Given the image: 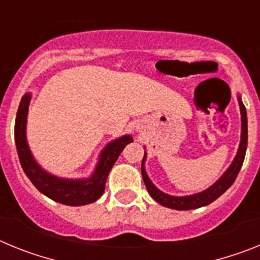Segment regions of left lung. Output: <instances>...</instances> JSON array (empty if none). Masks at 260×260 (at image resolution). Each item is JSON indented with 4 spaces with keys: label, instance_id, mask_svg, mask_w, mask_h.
Listing matches in <instances>:
<instances>
[{
    "label": "left lung",
    "instance_id": "8db88e82",
    "mask_svg": "<svg viewBox=\"0 0 260 260\" xmlns=\"http://www.w3.org/2000/svg\"><path fill=\"white\" fill-rule=\"evenodd\" d=\"M238 104H240L241 110V142L240 147H238L237 155L234 157L233 162L231 167L224 172L219 180L216 181L212 186H210L208 189L204 191L198 192V194L187 195V197H173V195L165 194V192L160 191V190L151 182L146 173V168H144V162H146V152H144L143 160H142V176H143L144 185L147 187L148 194L155 199L157 203L161 206L172 210H178V211H185V210H195V208L203 207L207 204L212 203L213 201L219 198L220 195L224 194L226 190L233 185L234 180L237 178L240 169L243 164L245 160V155H246V147H247V114H246V108L243 105L241 96H238Z\"/></svg>",
    "mask_w": 260,
    "mask_h": 260
}]
</instances>
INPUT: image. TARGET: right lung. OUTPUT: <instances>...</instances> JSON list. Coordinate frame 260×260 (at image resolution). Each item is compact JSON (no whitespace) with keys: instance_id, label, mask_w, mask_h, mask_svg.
Listing matches in <instances>:
<instances>
[{"instance_id":"add662e5","label":"right lung","mask_w":260,"mask_h":260,"mask_svg":"<svg viewBox=\"0 0 260 260\" xmlns=\"http://www.w3.org/2000/svg\"><path fill=\"white\" fill-rule=\"evenodd\" d=\"M29 100H31V93H26L23 96L15 118V144H17L20 165L26 176L39 191L58 203L66 206H84L96 202L104 192L105 182L110 169L113 168L114 162L117 161L123 148L128 143H132L133 137L123 135L108 143L100 153V158L92 176L87 180L59 178L48 173L36 162L27 143L26 125Z\"/></svg>"}]
</instances>
